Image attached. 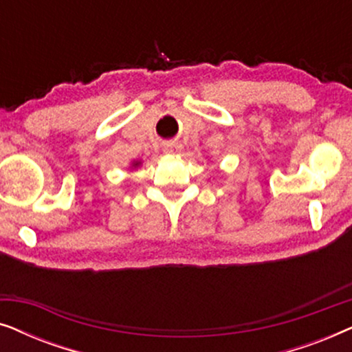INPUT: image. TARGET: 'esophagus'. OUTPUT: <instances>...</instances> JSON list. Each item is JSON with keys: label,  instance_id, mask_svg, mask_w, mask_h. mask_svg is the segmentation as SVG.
<instances>
[{"label": "esophagus", "instance_id": "1", "mask_svg": "<svg viewBox=\"0 0 352 352\" xmlns=\"http://www.w3.org/2000/svg\"><path fill=\"white\" fill-rule=\"evenodd\" d=\"M165 152L170 153V155H177V153L181 152V148H179V146H177V144L170 142V144H166V146H165Z\"/></svg>", "mask_w": 352, "mask_h": 352}]
</instances>
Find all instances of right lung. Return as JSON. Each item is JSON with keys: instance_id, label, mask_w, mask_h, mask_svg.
Segmentation results:
<instances>
[{"instance_id": "right-lung-1", "label": "right lung", "mask_w": 352, "mask_h": 352, "mask_svg": "<svg viewBox=\"0 0 352 352\" xmlns=\"http://www.w3.org/2000/svg\"><path fill=\"white\" fill-rule=\"evenodd\" d=\"M139 163H141V162H134V163H133V166H134V168L139 166Z\"/></svg>"}]
</instances>
